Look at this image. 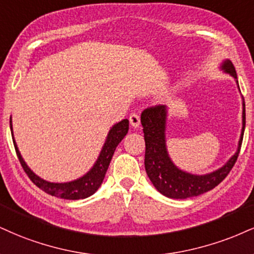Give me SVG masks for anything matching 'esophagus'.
<instances>
[{
	"mask_svg": "<svg viewBox=\"0 0 254 254\" xmlns=\"http://www.w3.org/2000/svg\"><path fill=\"white\" fill-rule=\"evenodd\" d=\"M129 122H130V124L132 125L133 127H139V124H140L139 115L136 114V112H132V114H131V115L129 116Z\"/></svg>",
	"mask_w": 254,
	"mask_h": 254,
	"instance_id": "esophagus-1",
	"label": "esophagus"
}]
</instances>
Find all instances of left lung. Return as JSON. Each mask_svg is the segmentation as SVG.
Wrapping results in <instances>:
<instances>
[{
  "instance_id": "8db88e82",
  "label": "left lung",
  "mask_w": 254,
  "mask_h": 254,
  "mask_svg": "<svg viewBox=\"0 0 254 254\" xmlns=\"http://www.w3.org/2000/svg\"><path fill=\"white\" fill-rule=\"evenodd\" d=\"M222 69L237 79V72L230 60L225 61ZM166 118L167 110L164 105L146 108L140 115L145 140V172L152 185L161 194L170 198L193 197L212 190L230 174L239 156L246 124L245 104L243 111V131L237 152L224 167L207 175H191L174 166L166 148Z\"/></svg>"
}]
</instances>
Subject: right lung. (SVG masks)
I'll use <instances>...</instances> for the list:
<instances>
[{
    "label": "right lung",
    "mask_w": 254,
    "mask_h": 254,
    "mask_svg": "<svg viewBox=\"0 0 254 254\" xmlns=\"http://www.w3.org/2000/svg\"><path fill=\"white\" fill-rule=\"evenodd\" d=\"M127 131H129V121H127V119H123L122 122H119V123L114 125L112 129L110 130L105 144L103 146V150L100 152L99 157H98L96 164H94L92 169H91L86 175L80 177V179L66 183L47 182L45 181V180L40 179L39 176H36L35 174L27 167L23 158L21 157V154L19 149H17L16 143H15V139H13V142L15 146V151H16V155L17 157H19V161L21 166L23 168L24 173L28 175L30 181L34 183L36 187H39L41 190L52 195V196L66 198V200H79V198L91 196V195L100 187L104 177H105L110 162H111V158L114 156L116 148H117V145L122 142V139L124 138L125 135H127Z\"/></svg>",
    "instance_id": "add662e5"
}]
</instances>
